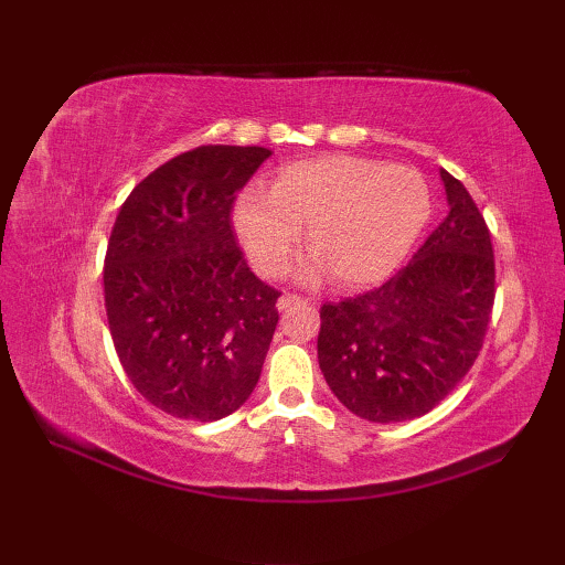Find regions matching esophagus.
<instances>
[{"instance_id":"1","label":"esophagus","mask_w":565,"mask_h":565,"mask_svg":"<svg viewBox=\"0 0 565 565\" xmlns=\"http://www.w3.org/2000/svg\"><path fill=\"white\" fill-rule=\"evenodd\" d=\"M298 303H303V298L301 296H296V294H284L279 301H276V308L279 310H289L291 306H298Z\"/></svg>"}]
</instances>
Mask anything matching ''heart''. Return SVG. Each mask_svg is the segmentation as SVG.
Returning a JSON list of instances; mask_svg holds the SVG:
<instances>
[{"instance_id": "obj_1", "label": "heart", "mask_w": 565, "mask_h": 565, "mask_svg": "<svg viewBox=\"0 0 565 565\" xmlns=\"http://www.w3.org/2000/svg\"><path fill=\"white\" fill-rule=\"evenodd\" d=\"M429 218V189L419 172L350 154L294 162L269 191L249 186L233 206V225L262 276H279L306 227L303 279L326 271L359 289L398 269Z\"/></svg>"}]
</instances>
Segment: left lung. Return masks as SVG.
Returning <instances> with one entry per match:
<instances>
[{
    "instance_id": "left-lung-1",
    "label": "left lung",
    "mask_w": 565,
    "mask_h": 565,
    "mask_svg": "<svg viewBox=\"0 0 565 565\" xmlns=\"http://www.w3.org/2000/svg\"><path fill=\"white\" fill-rule=\"evenodd\" d=\"M449 213L398 274L320 308L318 362L338 401L369 423L427 415L473 366L493 313L495 257L481 211L441 170Z\"/></svg>"
}]
</instances>
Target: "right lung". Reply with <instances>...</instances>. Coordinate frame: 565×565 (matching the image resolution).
Here are the masks:
<instances>
[{"mask_svg": "<svg viewBox=\"0 0 565 565\" xmlns=\"http://www.w3.org/2000/svg\"><path fill=\"white\" fill-rule=\"evenodd\" d=\"M271 150L201 146L130 191L104 259L111 340L136 391L179 419L213 423L255 391L281 294L235 243V194Z\"/></svg>", "mask_w": 565, "mask_h": 565, "instance_id": "obj_1", "label": "right lung"}]
</instances>
